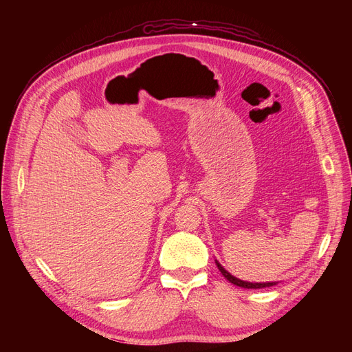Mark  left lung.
Wrapping results in <instances>:
<instances>
[{"instance_id":"obj_1","label":"left lung","mask_w":352,"mask_h":352,"mask_svg":"<svg viewBox=\"0 0 352 352\" xmlns=\"http://www.w3.org/2000/svg\"><path fill=\"white\" fill-rule=\"evenodd\" d=\"M216 264H217L219 270L221 272V274L225 276V278H226L230 283L236 285V286L247 287V289H260V287H267V286H273V285H276V282H265V283H251V282H243V280H241V279L235 278V276H232L228 270L223 269V267H221V264H220L219 261H216Z\"/></svg>"}]
</instances>
